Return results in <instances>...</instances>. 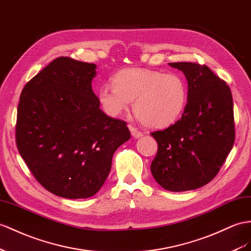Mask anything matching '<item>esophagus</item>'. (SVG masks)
Instances as JSON below:
<instances>
[{"label":"esophagus","mask_w":251,"mask_h":251,"mask_svg":"<svg viewBox=\"0 0 251 251\" xmlns=\"http://www.w3.org/2000/svg\"><path fill=\"white\" fill-rule=\"evenodd\" d=\"M128 128H129V130H130V132H131L133 138H140L141 136H142V132H141V131L138 129V128L133 127L132 125H128Z\"/></svg>","instance_id":"34e87169"}]
</instances>
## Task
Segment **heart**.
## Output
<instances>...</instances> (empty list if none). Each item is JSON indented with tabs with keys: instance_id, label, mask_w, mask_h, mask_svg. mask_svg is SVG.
<instances>
[{
	"instance_id": "1",
	"label": "heart",
	"mask_w": 251,
	"mask_h": 251,
	"mask_svg": "<svg viewBox=\"0 0 251 251\" xmlns=\"http://www.w3.org/2000/svg\"><path fill=\"white\" fill-rule=\"evenodd\" d=\"M112 82L98 93L101 109L110 117H118L133 100V111L141 123L159 129L175 123L187 107V82L175 73L128 68L115 73Z\"/></svg>"
}]
</instances>
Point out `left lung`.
<instances>
[{
    "label": "left lung",
    "mask_w": 251,
    "mask_h": 251,
    "mask_svg": "<svg viewBox=\"0 0 251 251\" xmlns=\"http://www.w3.org/2000/svg\"><path fill=\"white\" fill-rule=\"evenodd\" d=\"M188 80V104L175 124L151 134L158 151L151 165L165 190L183 192L209 183L232 149L235 139L230 88L207 66L172 62Z\"/></svg>",
    "instance_id": "left-lung-1"
}]
</instances>
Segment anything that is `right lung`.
Instances as JSON below:
<instances>
[{
    "label": "right lung",
    "instance_id": "1",
    "mask_svg": "<svg viewBox=\"0 0 251 251\" xmlns=\"http://www.w3.org/2000/svg\"><path fill=\"white\" fill-rule=\"evenodd\" d=\"M94 63L58 57L31 78L18 105V151L36 180L63 198L91 197L104 184L126 122L100 109Z\"/></svg>",
    "mask_w": 251,
    "mask_h": 251
}]
</instances>
